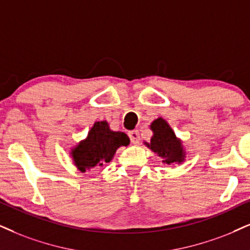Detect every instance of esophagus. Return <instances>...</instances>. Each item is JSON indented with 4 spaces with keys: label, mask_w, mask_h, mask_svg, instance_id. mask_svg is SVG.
I'll return each mask as SVG.
<instances>
[{
    "label": "esophagus",
    "mask_w": 250,
    "mask_h": 250,
    "mask_svg": "<svg viewBox=\"0 0 250 250\" xmlns=\"http://www.w3.org/2000/svg\"><path fill=\"white\" fill-rule=\"evenodd\" d=\"M129 137H130V141L132 144H138L140 143V131L138 130H132L129 131Z\"/></svg>",
    "instance_id": "obj_1"
}]
</instances>
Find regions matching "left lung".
Returning a JSON list of instances; mask_svg holds the SVG:
<instances>
[{"instance_id": "8db88e82", "label": "left lung", "mask_w": 250, "mask_h": 250, "mask_svg": "<svg viewBox=\"0 0 250 250\" xmlns=\"http://www.w3.org/2000/svg\"><path fill=\"white\" fill-rule=\"evenodd\" d=\"M150 129L153 135L150 142H144V144L154 154L162 158L164 164L172 167L181 165L186 160L187 152L183 146L182 140L175 135L168 122L163 118H158L151 122Z\"/></svg>"}]
</instances>
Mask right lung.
<instances>
[{
	"label": "right lung",
	"mask_w": 250,
	"mask_h": 250,
	"mask_svg": "<svg viewBox=\"0 0 250 250\" xmlns=\"http://www.w3.org/2000/svg\"><path fill=\"white\" fill-rule=\"evenodd\" d=\"M129 143L130 140L125 132L112 130L107 121H96L86 137L74 145L69 154L77 169L85 173L112 162L116 150Z\"/></svg>",
	"instance_id": "obj_1"
}]
</instances>
